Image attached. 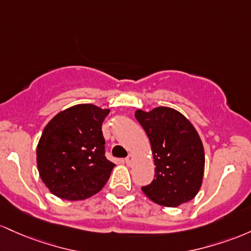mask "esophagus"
Returning <instances> with one entry per match:
<instances>
[{"instance_id":"1","label":"esophagus","mask_w":251,"mask_h":251,"mask_svg":"<svg viewBox=\"0 0 251 251\" xmlns=\"http://www.w3.org/2000/svg\"><path fill=\"white\" fill-rule=\"evenodd\" d=\"M133 160H134V157H133V155H128L125 159V161H126V163L128 166H130L131 165V162H133Z\"/></svg>"}]
</instances>
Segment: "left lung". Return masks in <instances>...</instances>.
I'll return each mask as SVG.
<instances>
[{
    "instance_id": "8db88e82",
    "label": "left lung",
    "mask_w": 251,
    "mask_h": 251,
    "mask_svg": "<svg viewBox=\"0 0 251 251\" xmlns=\"http://www.w3.org/2000/svg\"><path fill=\"white\" fill-rule=\"evenodd\" d=\"M135 117L151 141L156 166L154 180L142 192L168 207L190 201L201 186L205 166L204 147L192 123L167 106L137 110Z\"/></svg>"
}]
</instances>
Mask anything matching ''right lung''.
I'll return each mask as SVG.
<instances>
[{
  "instance_id": "add662e5",
  "label": "right lung",
  "mask_w": 251,
  "mask_h": 251,
  "mask_svg": "<svg viewBox=\"0 0 251 251\" xmlns=\"http://www.w3.org/2000/svg\"><path fill=\"white\" fill-rule=\"evenodd\" d=\"M108 109L78 104L45 126L36 148L40 178L54 196L83 201L104 187L115 163L105 157L102 123Z\"/></svg>"
}]
</instances>
